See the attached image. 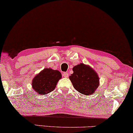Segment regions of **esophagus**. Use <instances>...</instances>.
Returning a JSON list of instances; mask_svg holds the SVG:
<instances>
[{"label":"esophagus","mask_w":133,"mask_h":133,"mask_svg":"<svg viewBox=\"0 0 133 133\" xmlns=\"http://www.w3.org/2000/svg\"><path fill=\"white\" fill-rule=\"evenodd\" d=\"M63 76L64 77H69V73L67 72H64L63 73Z\"/></svg>","instance_id":"esophagus-1"}]
</instances>
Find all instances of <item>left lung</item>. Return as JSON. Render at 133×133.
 Segmentation results:
<instances>
[{
  "label": "left lung",
  "mask_w": 133,
  "mask_h": 133,
  "mask_svg": "<svg viewBox=\"0 0 133 133\" xmlns=\"http://www.w3.org/2000/svg\"><path fill=\"white\" fill-rule=\"evenodd\" d=\"M73 71L69 79L75 89L85 95L93 94L99 85V77L96 71L83 63L73 67Z\"/></svg>",
  "instance_id": "left-lung-1"
}]
</instances>
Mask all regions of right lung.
<instances>
[{
	"label": "right lung",
	"mask_w": 133,
	"mask_h": 133,
	"mask_svg": "<svg viewBox=\"0 0 133 133\" xmlns=\"http://www.w3.org/2000/svg\"><path fill=\"white\" fill-rule=\"evenodd\" d=\"M62 73L51 68L44 69L33 78L32 89L39 95H45L55 89L57 83L62 79Z\"/></svg>",
	"instance_id": "1"
}]
</instances>
